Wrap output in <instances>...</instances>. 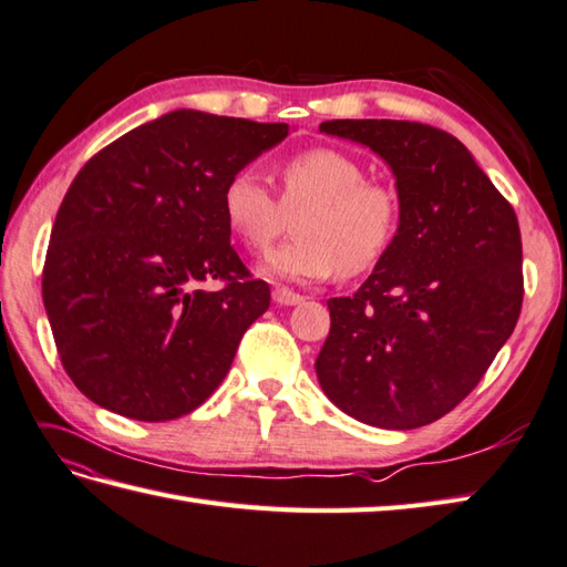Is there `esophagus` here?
Segmentation results:
<instances>
[{
    "label": "esophagus",
    "instance_id": "esophagus-1",
    "mask_svg": "<svg viewBox=\"0 0 567 567\" xmlns=\"http://www.w3.org/2000/svg\"><path fill=\"white\" fill-rule=\"evenodd\" d=\"M271 298H274L276 306H300V303H303V300H306L300 293L288 291V288H281V286L274 288Z\"/></svg>",
    "mask_w": 567,
    "mask_h": 567
}]
</instances>
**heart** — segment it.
I'll return each mask as SVG.
<instances>
[{"label": "heart", "mask_w": 567, "mask_h": 567, "mask_svg": "<svg viewBox=\"0 0 567 567\" xmlns=\"http://www.w3.org/2000/svg\"><path fill=\"white\" fill-rule=\"evenodd\" d=\"M276 200L251 167L237 169L223 188V213L245 247L261 251L288 218L296 240L269 251L259 271L274 281H320L339 271L357 276L385 255L398 228V198L385 184L367 179L359 159L316 147L286 162Z\"/></svg>", "instance_id": "obj_1"}]
</instances>
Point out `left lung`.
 I'll return each mask as SVG.
<instances>
[{
    "label": "left lung",
    "instance_id": "1",
    "mask_svg": "<svg viewBox=\"0 0 567 567\" xmlns=\"http://www.w3.org/2000/svg\"><path fill=\"white\" fill-rule=\"evenodd\" d=\"M379 155L395 177L398 230L351 298H330L316 361L334 405L381 430L454 410L519 320V223L461 141L388 118L320 123Z\"/></svg>",
    "mask_w": 567,
    "mask_h": 567
}]
</instances>
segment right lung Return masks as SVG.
<instances>
[{
	"mask_svg": "<svg viewBox=\"0 0 567 567\" xmlns=\"http://www.w3.org/2000/svg\"><path fill=\"white\" fill-rule=\"evenodd\" d=\"M286 123L177 109L121 135L70 184L43 267V306L72 383L123 417L194 412L269 308L230 247L223 188ZM220 278V289L205 284Z\"/></svg>",
	"mask_w": 567,
	"mask_h": 567,
	"instance_id": "add662e5",
	"label": "right lung"
}]
</instances>
